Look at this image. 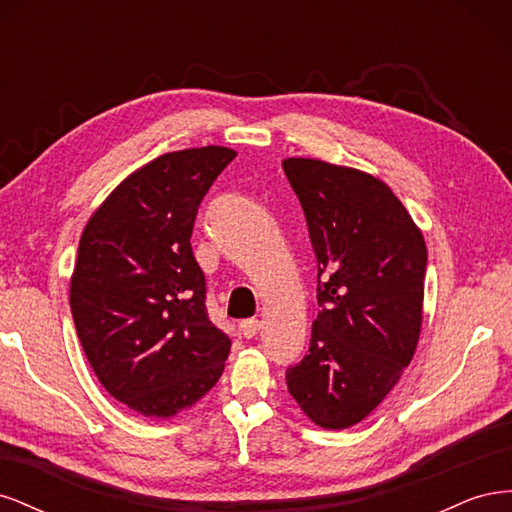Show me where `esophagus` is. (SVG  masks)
Returning a JSON list of instances; mask_svg holds the SVG:
<instances>
[{
    "label": "esophagus",
    "instance_id": "obj_1",
    "mask_svg": "<svg viewBox=\"0 0 512 512\" xmlns=\"http://www.w3.org/2000/svg\"><path fill=\"white\" fill-rule=\"evenodd\" d=\"M239 331H241L243 337H254V335H258V331H260V320H256V318L243 320V322L239 324Z\"/></svg>",
    "mask_w": 512,
    "mask_h": 512
}]
</instances>
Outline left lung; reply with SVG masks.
Returning a JSON list of instances; mask_svg holds the SVG:
<instances>
[{
    "instance_id": "8db88e82",
    "label": "left lung",
    "mask_w": 512,
    "mask_h": 512,
    "mask_svg": "<svg viewBox=\"0 0 512 512\" xmlns=\"http://www.w3.org/2000/svg\"><path fill=\"white\" fill-rule=\"evenodd\" d=\"M282 166L305 213L320 305L309 350L286 369V384L316 425L346 429L389 395L412 361L427 247L380 179L309 158Z\"/></svg>"
}]
</instances>
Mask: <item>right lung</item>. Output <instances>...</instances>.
<instances>
[{
	"label": "right lung",
	"instance_id": "obj_1",
	"mask_svg": "<svg viewBox=\"0 0 512 512\" xmlns=\"http://www.w3.org/2000/svg\"><path fill=\"white\" fill-rule=\"evenodd\" d=\"M237 151L164 153L91 215L70 282L76 335L104 389L143 416L194 406L224 371L230 339L207 314L192 252L200 203Z\"/></svg>",
	"mask_w": 512,
	"mask_h": 512
}]
</instances>
